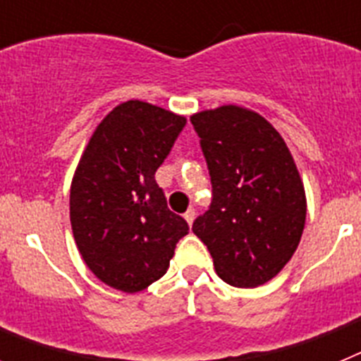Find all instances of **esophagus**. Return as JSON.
I'll list each match as a JSON object with an SVG mask.
<instances>
[{
    "instance_id": "obj_1",
    "label": "esophagus",
    "mask_w": 361,
    "mask_h": 361,
    "mask_svg": "<svg viewBox=\"0 0 361 361\" xmlns=\"http://www.w3.org/2000/svg\"><path fill=\"white\" fill-rule=\"evenodd\" d=\"M184 219H186L188 224H193V220H195V209L190 208L186 213H184Z\"/></svg>"
}]
</instances>
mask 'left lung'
<instances>
[{
	"mask_svg": "<svg viewBox=\"0 0 361 361\" xmlns=\"http://www.w3.org/2000/svg\"><path fill=\"white\" fill-rule=\"evenodd\" d=\"M212 177V204L193 233L216 275L235 288L269 282L291 260L305 224V191L280 133L262 116L220 106L191 117Z\"/></svg>",
	"mask_w": 361,
	"mask_h": 361,
	"instance_id": "obj_1",
	"label": "left lung"
}]
</instances>
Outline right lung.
<instances>
[{
    "label": "right lung",
    "instance_id": "1",
    "mask_svg": "<svg viewBox=\"0 0 361 361\" xmlns=\"http://www.w3.org/2000/svg\"><path fill=\"white\" fill-rule=\"evenodd\" d=\"M184 126V117L164 108L128 101L104 117L82 153L70 190V222L82 260L110 288H148L190 231L155 180Z\"/></svg>",
    "mask_w": 361,
    "mask_h": 361
}]
</instances>
